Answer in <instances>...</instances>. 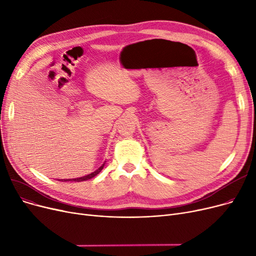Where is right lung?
I'll list each match as a JSON object with an SVG mask.
<instances>
[{"label": "right lung", "mask_w": 256, "mask_h": 256, "mask_svg": "<svg viewBox=\"0 0 256 256\" xmlns=\"http://www.w3.org/2000/svg\"><path fill=\"white\" fill-rule=\"evenodd\" d=\"M104 164H106V160H104V163L98 168V169H96V171L94 172H92V173H90V174H88V176H82V178H72V180H64V182H84V180H90V178H94L96 176H98V174L102 170V168H104Z\"/></svg>", "instance_id": "obj_1"}]
</instances>
